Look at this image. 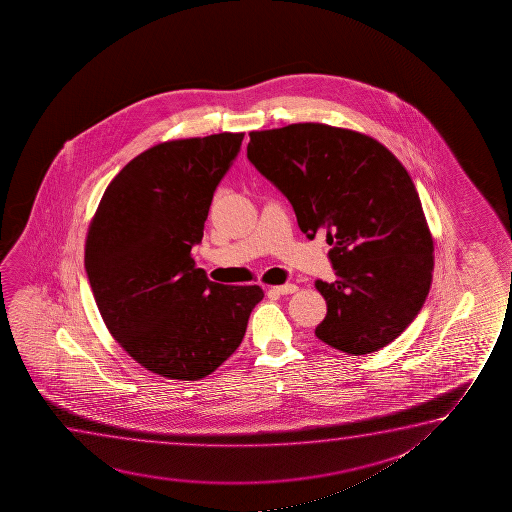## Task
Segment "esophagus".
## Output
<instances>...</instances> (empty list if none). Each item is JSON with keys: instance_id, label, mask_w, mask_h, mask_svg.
I'll return each instance as SVG.
<instances>
[{"instance_id": "1", "label": "esophagus", "mask_w": 512, "mask_h": 512, "mask_svg": "<svg viewBox=\"0 0 512 512\" xmlns=\"http://www.w3.org/2000/svg\"><path fill=\"white\" fill-rule=\"evenodd\" d=\"M269 292H271V294L278 295L294 294V292H297V285H294V283H287V285H280V287H271Z\"/></svg>"}]
</instances>
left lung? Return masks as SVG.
Here are the masks:
<instances>
[{"mask_svg":"<svg viewBox=\"0 0 512 512\" xmlns=\"http://www.w3.org/2000/svg\"><path fill=\"white\" fill-rule=\"evenodd\" d=\"M248 161L287 197L309 239L327 236L336 281L316 280L320 341L348 355L392 343L425 304L434 241L397 157L365 134L325 126L253 131Z\"/></svg>","mask_w":512,"mask_h":512,"instance_id":"8db88e82","label":"left lung"}]
</instances>
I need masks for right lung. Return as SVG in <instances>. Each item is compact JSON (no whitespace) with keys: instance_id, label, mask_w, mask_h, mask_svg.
I'll return each mask as SVG.
<instances>
[{"instance_id":"add662e5","label":"right lung","mask_w":512,"mask_h":512,"mask_svg":"<svg viewBox=\"0 0 512 512\" xmlns=\"http://www.w3.org/2000/svg\"><path fill=\"white\" fill-rule=\"evenodd\" d=\"M245 134L168 141L138 155L101 197L85 271L115 341L148 371L196 381L245 337L262 288L206 278L190 257Z\"/></svg>"}]
</instances>
